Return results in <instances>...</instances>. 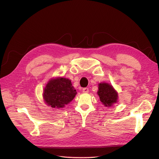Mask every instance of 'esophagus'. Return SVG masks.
Returning a JSON list of instances; mask_svg holds the SVG:
<instances>
[{
    "label": "esophagus",
    "instance_id": "obj_1",
    "mask_svg": "<svg viewBox=\"0 0 159 159\" xmlns=\"http://www.w3.org/2000/svg\"><path fill=\"white\" fill-rule=\"evenodd\" d=\"M82 91H83V93H88L89 92V89L87 88H83L82 89Z\"/></svg>",
    "mask_w": 159,
    "mask_h": 159
}]
</instances>
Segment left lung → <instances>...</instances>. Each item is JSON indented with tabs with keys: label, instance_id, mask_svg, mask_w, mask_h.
<instances>
[{
	"label": "left lung",
	"instance_id": "obj_1",
	"mask_svg": "<svg viewBox=\"0 0 159 159\" xmlns=\"http://www.w3.org/2000/svg\"><path fill=\"white\" fill-rule=\"evenodd\" d=\"M97 93L100 102L105 107H111L115 103L118 102L117 91L108 83H99Z\"/></svg>",
	"mask_w": 159,
	"mask_h": 159
}]
</instances>
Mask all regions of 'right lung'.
<instances>
[{
  "instance_id": "add662e5",
  "label": "right lung",
  "mask_w": 159,
  "mask_h": 159,
  "mask_svg": "<svg viewBox=\"0 0 159 159\" xmlns=\"http://www.w3.org/2000/svg\"><path fill=\"white\" fill-rule=\"evenodd\" d=\"M77 94L71 80L56 77L51 78L43 91V99L45 103L52 108H63L70 103Z\"/></svg>"
}]
</instances>
